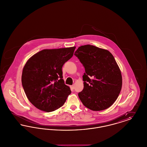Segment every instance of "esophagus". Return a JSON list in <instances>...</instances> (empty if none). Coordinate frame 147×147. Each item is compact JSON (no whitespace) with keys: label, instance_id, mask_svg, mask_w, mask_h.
Listing matches in <instances>:
<instances>
[{"label":"esophagus","instance_id":"1","mask_svg":"<svg viewBox=\"0 0 147 147\" xmlns=\"http://www.w3.org/2000/svg\"><path fill=\"white\" fill-rule=\"evenodd\" d=\"M70 89H72V90H73L74 89V85H70Z\"/></svg>","mask_w":147,"mask_h":147}]
</instances>
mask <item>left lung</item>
<instances>
[{"label": "left lung", "instance_id": "1", "mask_svg": "<svg viewBox=\"0 0 147 147\" xmlns=\"http://www.w3.org/2000/svg\"><path fill=\"white\" fill-rule=\"evenodd\" d=\"M74 55L85 71L84 89L78 93L83 104L96 111L110 107L118 98L122 85L121 72L113 55L90 45L79 47Z\"/></svg>", "mask_w": 147, "mask_h": 147}]
</instances>
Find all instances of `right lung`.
<instances>
[{
	"mask_svg": "<svg viewBox=\"0 0 147 147\" xmlns=\"http://www.w3.org/2000/svg\"><path fill=\"white\" fill-rule=\"evenodd\" d=\"M75 49H43L25 64L21 77L22 87L28 100L38 109L52 112L64 105L71 90L64 84L62 68Z\"/></svg>",
	"mask_w": 147,
	"mask_h": 147,
	"instance_id": "1",
	"label": "right lung"
}]
</instances>
